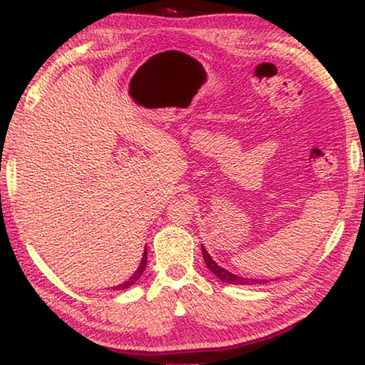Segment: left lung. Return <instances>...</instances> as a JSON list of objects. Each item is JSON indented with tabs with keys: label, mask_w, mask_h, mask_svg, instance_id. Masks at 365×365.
Instances as JSON below:
<instances>
[{
	"label": "left lung",
	"mask_w": 365,
	"mask_h": 365,
	"mask_svg": "<svg viewBox=\"0 0 365 365\" xmlns=\"http://www.w3.org/2000/svg\"><path fill=\"white\" fill-rule=\"evenodd\" d=\"M201 251H202V257H205L207 269L211 270L219 280L228 283V285H257V283L259 285H261V283L264 285V283L269 282V280H259V279H246V277H240L237 274H232V272L225 270L224 267H220L217 262L212 261V257L207 255V251L202 245H201Z\"/></svg>",
	"instance_id": "1"
}]
</instances>
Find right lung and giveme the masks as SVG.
<instances>
[{
    "mask_svg": "<svg viewBox=\"0 0 365 365\" xmlns=\"http://www.w3.org/2000/svg\"><path fill=\"white\" fill-rule=\"evenodd\" d=\"M146 261H148V252H146V250H145L143 257H141V262H140V265H138V269L133 272V275L130 277V279L125 280L123 283H120V285L114 287V289H127V288H130L132 285H135V283H137V280L140 279V277L143 275V272H145V269H146Z\"/></svg>",
    "mask_w": 365,
    "mask_h": 365,
    "instance_id": "1",
    "label": "right lung"
}]
</instances>
